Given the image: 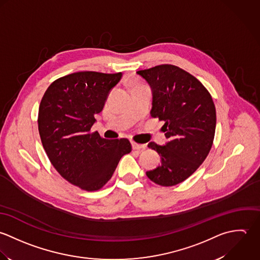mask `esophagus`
I'll list each match as a JSON object with an SVG mask.
<instances>
[{
	"instance_id": "obj_1",
	"label": "esophagus",
	"mask_w": 260,
	"mask_h": 260,
	"mask_svg": "<svg viewBox=\"0 0 260 260\" xmlns=\"http://www.w3.org/2000/svg\"><path fill=\"white\" fill-rule=\"evenodd\" d=\"M132 146H133L134 150H145L146 149V145H141V144H138L135 142L132 143Z\"/></svg>"
}]
</instances>
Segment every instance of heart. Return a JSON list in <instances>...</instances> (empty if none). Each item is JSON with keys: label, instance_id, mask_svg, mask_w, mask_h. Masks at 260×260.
<instances>
[{"label": "heart", "instance_id": "1", "mask_svg": "<svg viewBox=\"0 0 260 260\" xmlns=\"http://www.w3.org/2000/svg\"><path fill=\"white\" fill-rule=\"evenodd\" d=\"M137 87H138V86H137Z\"/></svg>", "mask_w": 260, "mask_h": 260}]
</instances>
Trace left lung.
<instances>
[{
    "instance_id": "1",
    "label": "left lung",
    "mask_w": 260,
    "mask_h": 260,
    "mask_svg": "<svg viewBox=\"0 0 260 260\" xmlns=\"http://www.w3.org/2000/svg\"><path fill=\"white\" fill-rule=\"evenodd\" d=\"M152 89L151 116L165 124L164 146L149 143L160 156V164L148 171V178L164 187L189 178L205 160L216 128V109L204 85L178 66L162 64L138 71Z\"/></svg>"
}]
</instances>
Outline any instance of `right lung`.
Returning <instances> with one entry per match:
<instances>
[{"mask_svg": "<svg viewBox=\"0 0 260 260\" xmlns=\"http://www.w3.org/2000/svg\"><path fill=\"white\" fill-rule=\"evenodd\" d=\"M121 76L94 71L63 76L50 84L39 106V134L53 167L86 191L103 188L121 156L132 151L127 139L106 140L90 133L94 115L103 111Z\"/></svg>", "mask_w": 260, "mask_h": 260, "instance_id": "right-lung-1", "label": "right lung"}]
</instances>
